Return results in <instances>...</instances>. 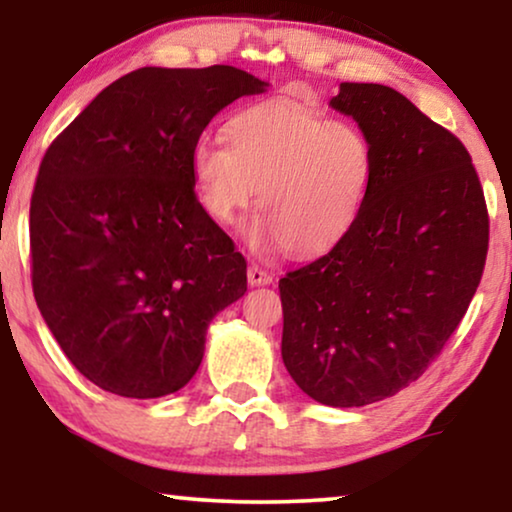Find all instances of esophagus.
Returning <instances> with one entry per match:
<instances>
[{
  "label": "esophagus",
  "instance_id": "34e87169",
  "mask_svg": "<svg viewBox=\"0 0 512 512\" xmlns=\"http://www.w3.org/2000/svg\"><path fill=\"white\" fill-rule=\"evenodd\" d=\"M247 279H249L251 286H265V284L272 282V272L265 270V268H258V265H249Z\"/></svg>",
  "mask_w": 512,
  "mask_h": 512
}]
</instances>
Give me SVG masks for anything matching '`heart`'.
Instances as JSON below:
<instances>
[{
    "label": "heart",
    "instance_id": "b5f03b06",
    "mask_svg": "<svg viewBox=\"0 0 512 512\" xmlns=\"http://www.w3.org/2000/svg\"><path fill=\"white\" fill-rule=\"evenodd\" d=\"M226 139L228 146L209 139L193 146L195 193L219 226H233L258 193L263 214L249 226L256 251L324 254L359 221L375 146L356 123L279 97L230 118Z\"/></svg>",
    "mask_w": 512,
    "mask_h": 512
}]
</instances>
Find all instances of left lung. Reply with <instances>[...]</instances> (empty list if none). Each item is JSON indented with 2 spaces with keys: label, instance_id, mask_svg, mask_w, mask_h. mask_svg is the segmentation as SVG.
Returning <instances> with one entry per match:
<instances>
[{
  "label": "left lung",
  "instance_id": "1",
  "mask_svg": "<svg viewBox=\"0 0 512 512\" xmlns=\"http://www.w3.org/2000/svg\"><path fill=\"white\" fill-rule=\"evenodd\" d=\"M331 107L370 137L375 174L345 240L279 279L282 359L314 401L359 408L443 352L485 270L489 216L466 146L398 90L340 83Z\"/></svg>",
  "mask_w": 512,
  "mask_h": 512
}]
</instances>
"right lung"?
Listing matches in <instances>:
<instances>
[{
    "instance_id": "obj_1",
    "label": "right lung",
    "mask_w": 512,
    "mask_h": 512,
    "mask_svg": "<svg viewBox=\"0 0 512 512\" xmlns=\"http://www.w3.org/2000/svg\"><path fill=\"white\" fill-rule=\"evenodd\" d=\"M265 86L230 65L135 69L44 153L34 300L74 368L109 394L179 391L209 321L247 291V261L195 195L191 153L223 107Z\"/></svg>"
}]
</instances>
